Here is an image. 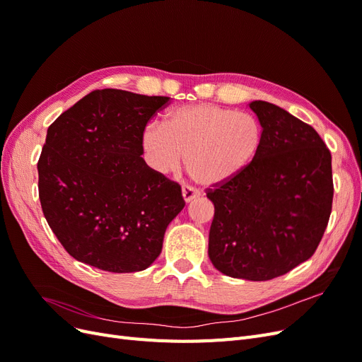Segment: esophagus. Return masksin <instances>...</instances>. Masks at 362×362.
<instances>
[{"instance_id":"1","label":"esophagus","mask_w":362,"mask_h":362,"mask_svg":"<svg viewBox=\"0 0 362 362\" xmlns=\"http://www.w3.org/2000/svg\"><path fill=\"white\" fill-rule=\"evenodd\" d=\"M201 192L198 189H193L192 185H182V198L185 202H190L196 198H199Z\"/></svg>"}]
</instances>
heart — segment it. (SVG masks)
Segmentation results:
<instances>
[{
	"mask_svg": "<svg viewBox=\"0 0 362 362\" xmlns=\"http://www.w3.org/2000/svg\"><path fill=\"white\" fill-rule=\"evenodd\" d=\"M262 128L255 116L216 104L175 108L164 125L151 122L141 133V148L158 173L185 169L204 185L221 184L246 170L258 156Z\"/></svg>",
	"mask_w": 362,
	"mask_h": 362,
	"instance_id": "obj_1",
	"label": "heart"
}]
</instances>
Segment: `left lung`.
<instances>
[{
  "instance_id": "1",
  "label": "left lung",
  "mask_w": 362,
  "mask_h": 362,
  "mask_svg": "<svg viewBox=\"0 0 362 362\" xmlns=\"http://www.w3.org/2000/svg\"><path fill=\"white\" fill-rule=\"evenodd\" d=\"M249 107L262 128L261 149L246 170L205 190L214 204L208 257L228 276L269 281L311 258L320 243L334 198L331 151L284 108Z\"/></svg>"
}]
</instances>
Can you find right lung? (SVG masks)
I'll use <instances>...</instances> for the list:
<instances>
[{
	"label": "right lung",
	"instance_id": "obj_1",
	"mask_svg": "<svg viewBox=\"0 0 362 362\" xmlns=\"http://www.w3.org/2000/svg\"><path fill=\"white\" fill-rule=\"evenodd\" d=\"M169 100L93 90L49 125L37 161L39 199L75 259L131 273L161 254L166 228L185 202L181 185L141 158V133Z\"/></svg>",
	"mask_w": 362,
	"mask_h": 362
}]
</instances>
